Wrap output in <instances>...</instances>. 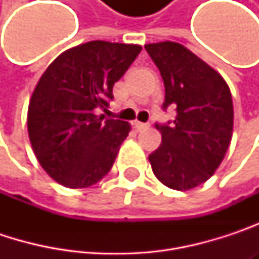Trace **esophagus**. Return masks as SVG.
I'll return each mask as SVG.
<instances>
[{
	"label": "esophagus",
	"mask_w": 259,
	"mask_h": 259,
	"mask_svg": "<svg viewBox=\"0 0 259 259\" xmlns=\"http://www.w3.org/2000/svg\"><path fill=\"white\" fill-rule=\"evenodd\" d=\"M133 126H135V129L136 130H144L150 127V124H147V123H141V121H133Z\"/></svg>",
	"instance_id": "esophagus-1"
}]
</instances>
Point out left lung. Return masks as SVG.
Here are the masks:
<instances>
[{"label": "left lung", "mask_w": 259, "mask_h": 259, "mask_svg": "<svg viewBox=\"0 0 259 259\" xmlns=\"http://www.w3.org/2000/svg\"><path fill=\"white\" fill-rule=\"evenodd\" d=\"M165 83L163 111L176 108L171 123L156 124L162 144L148 156L157 180L189 190L208 180L231 142L233 99L224 78L174 41L145 45Z\"/></svg>", "instance_id": "left-lung-1"}]
</instances>
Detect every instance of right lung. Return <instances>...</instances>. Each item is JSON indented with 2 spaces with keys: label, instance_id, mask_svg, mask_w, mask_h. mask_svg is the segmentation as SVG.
I'll return each mask as SVG.
<instances>
[{
  "label": "right lung",
  "instance_id": "1",
  "mask_svg": "<svg viewBox=\"0 0 259 259\" xmlns=\"http://www.w3.org/2000/svg\"><path fill=\"white\" fill-rule=\"evenodd\" d=\"M139 45L94 40L63 52L45 70L28 106V135L41 168L60 184L82 189L112 168L130 124L106 118L112 87Z\"/></svg>",
  "mask_w": 259,
  "mask_h": 259
}]
</instances>
